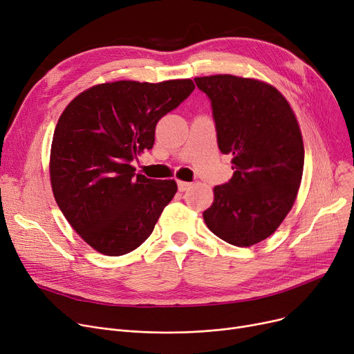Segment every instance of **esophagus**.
I'll list each match as a JSON object with an SVG mask.
<instances>
[{
  "mask_svg": "<svg viewBox=\"0 0 354 354\" xmlns=\"http://www.w3.org/2000/svg\"><path fill=\"white\" fill-rule=\"evenodd\" d=\"M191 187H192V183H189V182H182V180L178 182V189H179L180 192L188 191Z\"/></svg>",
  "mask_w": 354,
  "mask_h": 354,
  "instance_id": "34e87169",
  "label": "esophagus"
}]
</instances>
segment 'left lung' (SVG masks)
Wrapping results in <instances>:
<instances>
[{"mask_svg":"<svg viewBox=\"0 0 354 354\" xmlns=\"http://www.w3.org/2000/svg\"><path fill=\"white\" fill-rule=\"evenodd\" d=\"M195 83L211 100L218 147L232 156L234 171L214 188L203 221L225 243L251 247L280 227L299 192L304 167L299 123L267 83L231 74Z\"/></svg>","mask_w":354,"mask_h":354,"instance_id":"left-lung-1","label":"left lung"}]
</instances>
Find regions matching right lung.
Masks as SVG:
<instances>
[{"instance_id":"add662e5","label":"right lung","mask_w":354,"mask_h":354,"mask_svg":"<svg viewBox=\"0 0 354 354\" xmlns=\"http://www.w3.org/2000/svg\"><path fill=\"white\" fill-rule=\"evenodd\" d=\"M192 80L115 82L70 102L54 130L53 194L96 251L118 257L142 245L178 191L175 180L136 175L132 162L155 143L156 123L194 91Z\"/></svg>"}]
</instances>
